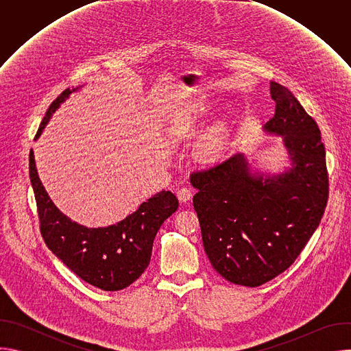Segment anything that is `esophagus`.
I'll use <instances>...</instances> for the list:
<instances>
[{"instance_id":"1","label":"esophagus","mask_w":351,"mask_h":351,"mask_svg":"<svg viewBox=\"0 0 351 351\" xmlns=\"http://www.w3.org/2000/svg\"><path fill=\"white\" fill-rule=\"evenodd\" d=\"M191 197H193V193H191V190L187 189V187H182V189L178 191V198H179L180 203H187V202H190Z\"/></svg>"}]
</instances>
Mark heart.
Instances as JSON below:
<instances>
[{
  "mask_svg": "<svg viewBox=\"0 0 351 351\" xmlns=\"http://www.w3.org/2000/svg\"><path fill=\"white\" fill-rule=\"evenodd\" d=\"M198 117H199L198 111H194V110L184 111L173 119L172 129L179 134H186L197 125ZM225 140H226V130L222 125H214L208 128L202 134V137H199L197 144V152L199 158L210 161L218 157L219 153L223 149Z\"/></svg>",
  "mask_w": 351,
  "mask_h": 351,
  "instance_id": "heart-1",
  "label": "heart"
}]
</instances>
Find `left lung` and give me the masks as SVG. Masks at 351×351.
<instances>
[{
	"label": "left lung",
	"mask_w": 351,
	"mask_h": 351,
	"mask_svg": "<svg viewBox=\"0 0 351 351\" xmlns=\"http://www.w3.org/2000/svg\"><path fill=\"white\" fill-rule=\"evenodd\" d=\"M269 90L276 107L264 130L282 137L290 167L265 173L236 153L190 176L211 265L226 280L248 287L272 280L294 263L319 226L329 193L317 122L285 86L271 82Z\"/></svg>",
	"instance_id": "left-lung-1"
}]
</instances>
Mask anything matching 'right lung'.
Instances as JSON below:
<instances>
[{"label": "right lung", "mask_w": 351, "mask_h": 351, "mask_svg": "<svg viewBox=\"0 0 351 351\" xmlns=\"http://www.w3.org/2000/svg\"><path fill=\"white\" fill-rule=\"evenodd\" d=\"M77 88H66L49 106L36 140L56 110ZM29 175L37 203L40 232L47 247L73 274L106 291L122 290L138 279L149 264L157 232L179 207L176 195L162 190L114 225L86 228L56 207L38 178L33 152L29 156Z\"/></svg>", "instance_id": "1"}]
</instances>
